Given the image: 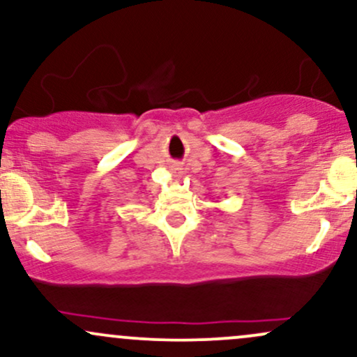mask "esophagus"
<instances>
[{
  "mask_svg": "<svg viewBox=\"0 0 357 357\" xmlns=\"http://www.w3.org/2000/svg\"><path fill=\"white\" fill-rule=\"evenodd\" d=\"M173 174L176 176V178H181V174H183L181 167H173Z\"/></svg>",
  "mask_w": 357,
  "mask_h": 357,
  "instance_id": "34e87169",
  "label": "esophagus"
}]
</instances>
